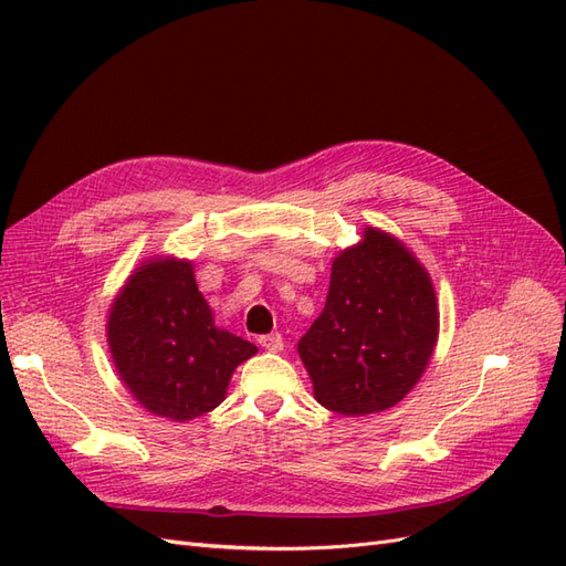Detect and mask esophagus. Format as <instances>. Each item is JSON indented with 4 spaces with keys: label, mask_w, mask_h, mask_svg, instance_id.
Instances as JSON below:
<instances>
[{
    "label": "esophagus",
    "mask_w": 566,
    "mask_h": 566,
    "mask_svg": "<svg viewBox=\"0 0 566 566\" xmlns=\"http://www.w3.org/2000/svg\"><path fill=\"white\" fill-rule=\"evenodd\" d=\"M260 347L266 352H281L283 349V335L281 333H271L260 337Z\"/></svg>",
    "instance_id": "1"
}]
</instances>
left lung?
Here are the masks:
<instances>
[{
    "label": "left lung",
    "instance_id": "left-lung-1",
    "mask_svg": "<svg viewBox=\"0 0 566 566\" xmlns=\"http://www.w3.org/2000/svg\"><path fill=\"white\" fill-rule=\"evenodd\" d=\"M427 271L391 235L368 229L333 262L328 300L300 339L316 401L339 416L391 408L413 389L437 345Z\"/></svg>",
    "mask_w": 566,
    "mask_h": 566
}]
</instances>
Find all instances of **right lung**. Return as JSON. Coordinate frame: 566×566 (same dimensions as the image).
I'll list each match as a JSON object with an SVG mask.
<instances>
[{
  "label": "right lung",
  "instance_id": "obj_1",
  "mask_svg": "<svg viewBox=\"0 0 566 566\" xmlns=\"http://www.w3.org/2000/svg\"><path fill=\"white\" fill-rule=\"evenodd\" d=\"M119 378L150 413L193 420L224 399L231 373L256 347L214 325L191 262L144 264L108 316Z\"/></svg>",
  "mask_w": 566,
  "mask_h": 566
}]
</instances>
